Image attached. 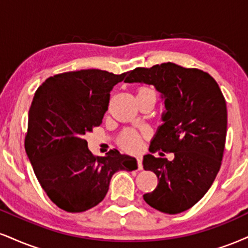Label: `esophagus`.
<instances>
[{"instance_id":"obj_1","label":"esophagus","mask_w":248,"mask_h":248,"mask_svg":"<svg viewBox=\"0 0 248 248\" xmlns=\"http://www.w3.org/2000/svg\"><path fill=\"white\" fill-rule=\"evenodd\" d=\"M136 159H137V164H139V170H142L143 169V165H142V155H137Z\"/></svg>"}]
</instances>
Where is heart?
Segmentation results:
<instances>
[{"label":"heart","instance_id":"obj_1","mask_svg":"<svg viewBox=\"0 0 248 248\" xmlns=\"http://www.w3.org/2000/svg\"><path fill=\"white\" fill-rule=\"evenodd\" d=\"M150 91H153V90H150V89H148V88H141L139 90V93H144V92H150ZM121 142L124 147H126L127 149H130V150H135V149L139 148L140 144H141L140 136L135 133L124 134V135L122 136Z\"/></svg>","mask_w":248,"mask_h":248}]
</instances>
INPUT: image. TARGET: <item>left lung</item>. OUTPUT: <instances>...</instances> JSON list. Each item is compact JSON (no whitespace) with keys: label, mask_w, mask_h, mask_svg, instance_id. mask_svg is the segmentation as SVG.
<instances>
[{"label":"left lung","mask_w":248,"mask_h":248,"mask_svg":"<svg viewBox=\"0 0 248 248\" xmlns=\"http://www.w3.org/2000/svg\"><path fill=\"white\" fill-rule=\"evenodd\" d=\"M124 82L154 85L159 92L165 111L149 150L174 154L172 160L143 157V168L159 180L143 199L162 213H183L203 198L219 171L228 126L222 91L208 73L171 62L136 68Z\"/></svg>","instance_id":"left-lung-1"}]
</instances>
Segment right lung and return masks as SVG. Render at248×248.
<instances>
[{"label":"right lung","mask_w":248,"mask_h":248,"mask_svg":"<svg viewBox=\"0 0 248 248\" xmlns=\"http://www.w3.org/2000/svg\"><path fill=\"white\" fill-rule=\"evenodd\" d=\"M127 76L99 69L69 71L47 78L35 92L25 151L43 189L68 213L95 207L115 172L137 169L135 157L116 149L93 156L85 140L103 122L113 86Z\"/></svg>","instance_id":"add662e5"}]
</instances>
